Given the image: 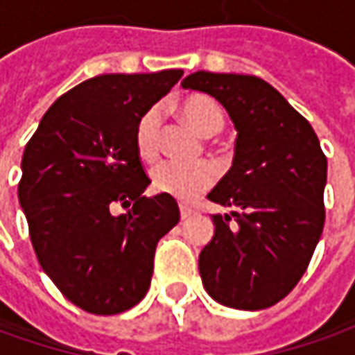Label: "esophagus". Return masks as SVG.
<instances>
[{"mask_svg": "<svg viewBox=\"0 0 355 355\" xmlns=\"http://www.w3.org/2000/svg\"><path fill=\"white\" fill-rule=\"evenodd\" d=\"M180 213H182V219H189L191 215H196V209L189 207V205H180Z\"/></svg>", "mask_w": 355, "mask_h": 355, "instance_id": "1", "label": "esophagus"}]
</instances>
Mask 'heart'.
<instances>
[{
	"mask_svg": "<svg viewBox=\"0 0 355 355\" xmlns=\"http://www.w3.org/2000/svg\"><path fill=\"white\" fill-rule=\"evenodd\" d=\"M182 112L187 122L198 130L201 136L211 138L217 136L225 126V114L217 101L205 94H193L185 98ZM162 126L164 114L159 106H150L144 110L136 128H134V144L136 152L144 162H154L159 156L162 146ZM217 180V170L209 162L199 164H182L166 159L152 170V187L157 193L171 196L182 201H191L205 189H209Z\"/></svg>",
	"mask_w": 355,
	"mask_h": 355,
	"instance_id": "obj_1",
	"label": "heart"
}]
</instances>
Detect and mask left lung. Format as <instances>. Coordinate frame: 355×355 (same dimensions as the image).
Instances as JSON below:
<instances>
[{
  "label": "left lung",
  "instance_id": "left-lung-1",
  "mask_svg": "<svg viewBox=\"0 0 355 355\" xmlns=\"http://www.w3.org/2000/svg\"><path fill=\"white\" fill-rule=\"evenodd\" d=\"M182 87L211 94L237 128L233 166L207 196L233 211L213 215L215 235L199 254L203 286L229 308L272 306L306 272L324 229L318 136L259 76L198 71Z\"/></svg>",
  "mask_w": 355,
  "mask_h": 355
}]
</instances>
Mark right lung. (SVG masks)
<instances>
[{"mask_svg":"<svg viewBox=\"0 0 355 355\" xmlns=\"http://www.w3.org/2000/svg\"><path fill=\"white\" fill-rule=\"evenodd\" d=\"M182 75L89 78L55 101L25 146L17 196L35 254L62 296L90 314L142 300L157 241L180 221L171 196H142L150 178L134 128ZM118 202L129 211L114 216Z\"/></svg>","mask_w":355,"mask_h":355,"instance_id":"add662e5","label":"right lung"}]
</instances>
